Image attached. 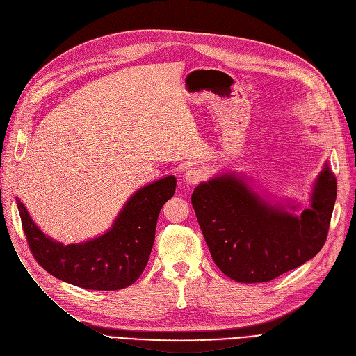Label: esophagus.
<instances>
[{"label": "esophagus", "mask_w": 356, "mask_h": 356, "mask_svg": "<svg viewBox=\"0 0 356 356\" xmlns=\"http://www.w3.org/2000/svg\"><path fill=\"white\" fill-rule=\"evenodd\" d=\"M207 172H204V168L199 167V165H193L191 167L188 172L184 173V180L188 181L189 184H197L199 181L207 179Z\"/></svg>", "instance_id": "1"}]
</instances>
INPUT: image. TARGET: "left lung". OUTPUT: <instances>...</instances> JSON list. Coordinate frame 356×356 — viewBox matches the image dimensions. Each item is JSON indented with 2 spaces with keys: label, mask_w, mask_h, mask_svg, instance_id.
Wrapping results in <instances>:
<instances>
[{
  "label": "left lung",
  "mask_w": 356,
  "mask_h": 356,
  "mask_svg": "<svg viewBox=\"0 0 356 356\" xmlns=\"http://www.w3.org/2000/svg\"><path fill=\"white\" fill-rule=\"evenodd\" d=\"M336 191V177L325 163L314 183L312 207L298 216L268 203L235 175L200 183L192 204L218 268L239 283H266L322 250Z\"/></svg>",
  "instance_id": "left-lung-1"
}]
</instances>
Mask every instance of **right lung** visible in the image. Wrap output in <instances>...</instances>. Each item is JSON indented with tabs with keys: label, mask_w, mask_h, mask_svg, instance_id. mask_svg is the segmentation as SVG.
<instances>
[{
	"label": "right lung",
	"mask_w": 356,
	"mask_h": 356,
	"mask_svg": "<svg viewBox=\"0 0 356 356\" xmlns=\"http://www.w3.org/2000/svg\"><path fill=\"white\" fill-rule=\"evenodd\" d=\"M176 177L167 176L138 189L104 235L63 245L46 236L17 199L23 231L33 257L49 274L88 290H120L144 271L156 238L163 204L173 197Z\"/></svg>",
	"instance_id": "right-lung-1"
}]
</instances>
